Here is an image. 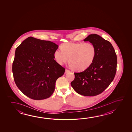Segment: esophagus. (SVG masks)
<instances>
[{
    "label": "esophagus",
    "mask_w": 132,
    "mask_h": 132,
    "mask_svg": "<svg viewBox=\"0 0 132 132\" xmlns=\"http://www.w3.org/2000/svg\"><path fill=\"white\" fill-rule=\"evenodd\" d=\"M69 72H70V71L69 70H68V69H66V70H65V73H69Z\"/></svg>",
    "instance_id": "obj_1"
}]
</instances>
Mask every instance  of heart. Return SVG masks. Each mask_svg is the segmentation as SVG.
Masks as SVG:
<instances>
[{"instance_id":"obj_1","label":"heart","mask_w":132,"mask_h":132,"mask_svg":"<svg viewBox=\"0 0 132 132\" xmlns=\"http://www.w3.org/2000/svg\"><path fill=\"white\" fill-rule=\"evenodd\" d=\"M54 53L56 63L62 65L69 61L70 66L77 71H84L93 63L96 49L91 43H65Z\"/></svg>"}]
</instances>
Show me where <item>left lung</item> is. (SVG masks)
<instances>
[{
	"instance_id": "1",
	"label": "left lung",
	"mask_w": 132,
	"mask_h": 132,
	"mask_svg": "<svg viewBox=\"0 0 132 132\" xmlns=\"http://www.w3.org/2000/svg\"><path fill=\"white\" fill-rule=\"evenodd\" d=\"M84 41L94 45L96 55L88 69L74 73L75 78L71 85L79 94L94 96L103 92L114 80L117 71V55L112 44L98 35H90Z\"/></svg>"
}]
</instances>
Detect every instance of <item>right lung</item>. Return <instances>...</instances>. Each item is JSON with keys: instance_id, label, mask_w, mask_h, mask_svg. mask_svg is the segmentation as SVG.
Returning a JSON list of instances; mask_svg holds the SVG:
<instances>
[{"instance_id": "add662e5", "label": "right lung", "mask_w": 132, "mask_h": 132, "mask_svg": "<svg viewBox=\"0 0 132 132\" xmlns=\"http://www.w3.org/2000/svg\"><path fill=\"white\" fill-rule=\"evenodd\" d=\"M58 46L51 41L29 37L16 48L13 77L16 86L26 96L39 100L53 93L56 80L65 70L54 60Z\"/></svg>"}]
</instances>
